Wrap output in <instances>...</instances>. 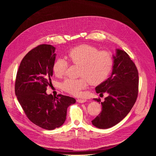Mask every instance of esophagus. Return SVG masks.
Here are the masks:
<instances>
[{"label": "esophagus", "mask_w": 156, "mask_h": 156, "mask_svg": "<svg viewBox=\"0 0 156 156\" xmlns=\"http://www.w3.org/2000/svg\"><path fill=\"white\" fill-rule=\"evenodd\" d=\"M77 102H79V103H84L85 102H86V99H77Z\"/></svg>", "instance_id": "esophagus-1"}]
</instances>
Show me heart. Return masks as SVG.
I'll list each match as a JSON object with an SVG mask.
<instances>
[{
	"instance_id": "b5f03b06",
	"label": "heart",
	"mask_w": 156,
	"mask_h": 156,
	"mask_svg": "<svg viewBox=\"0 0 156 156\" xmlns=\"http://www.w3.org/2000/svg\"><path fill=\"white\" fill-rule=\"evenodd\" d=\"M66 58L72 64L80 66L79 76L81 78L67 79L62 84L63 90L78 96L86 88L88 83L98 85L108 76L113 66V58L108 52L98 51L92 46L83 44L70 49ZM68 62L63 58L57 59L53 65V71L57 77L62 76L67 69Z\"/></svg>"
}]
</instances>
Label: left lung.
Wrapping results in <instances>:
<instances>
[{"instance_id":"obj_1","label":"left lung","mask_w":156,"mask_h":156,"mask_svg":"<svg viewBox=\"0 0 156 156\" xmlns=\"http://www.w3.org/2000/svg\"><path fill=\"white\" fill-rule=\"evenodd\" d=\"M111 76L96 86L97 93L108 96L101 102V113L92 120L101 129L112 127L122 121L134 105L138 94L139 77L135 64L124 51L116 50ZM100 103V99H94Z\"/></svg>"}]
</instances>
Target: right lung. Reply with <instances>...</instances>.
I'll return each mask as SVG.
<instances>
[{
    "label": "right lung",
    "instance_id": "obj_1",
    "mask_svg": "<svg viewBox=\"0 0 156 156\" xmlns=\"http://www.w3.org/2000/svg\"><path fill=\"white\" fill-rule=\"evenodd\" d=\"M55 48L41 44L22 59L16 73L15 91L28 119L37 126L52 130L66 120L67 108L76 102L72 97L46 93L53 75Z\"/></svg>",
    "mask_w": 156,
    "mask_h": 156
}]
</instances>
